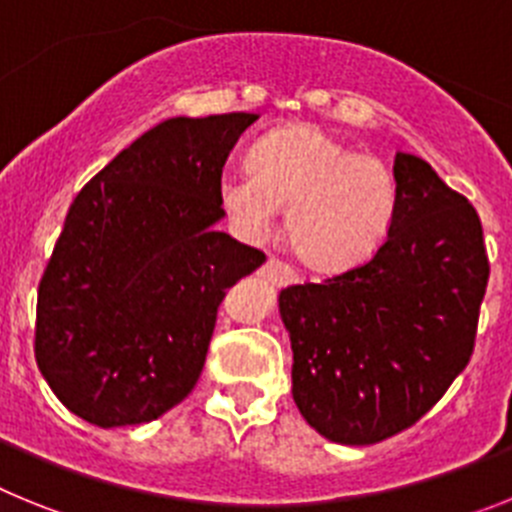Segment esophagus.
Instances as JSON below:
<instances>
[{"label":"esophagus","instance_id":"esophagus-1","mask_svg":"<svg viewBox=\"0 0 512 512\" xmlns=\"http://www.w3.org/2000/svg\"><path fill=\"white\" fill-rule=\"evenodd\" d=\"M261 277H264L266 282L277 284V287H284V284L297 282V271L289 264H284V261L269 259L264 266H261Z\"/></svg>","mask_w":512,"mask_h":512}]
</instances>
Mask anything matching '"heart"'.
Listing matches in <instances>:
<instances>
[{
  "instance_id": "1",
  "label": "heart",
  "mask_w": 512,
  "mask_h": 512,
  "mask_svg": "<svg viewBox=\"0 0 512 512\" xmlns=\"http://www.w3.org/2000/svg\"><path fill=\"white\" fill-rule=\"evenodd\" d=\"M395 179L374 156L315 125L271 133L251 151V171L220 179V202L246 238H266L287 212L292 251L310 269L338 271L366 259L390 230Z\"/></svg>"
}]
</instances>
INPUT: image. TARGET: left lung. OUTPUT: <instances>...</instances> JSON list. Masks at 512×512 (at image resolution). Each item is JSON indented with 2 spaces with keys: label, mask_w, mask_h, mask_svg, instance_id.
I'll use <instances>...</instances> for the list:
<instances>
[{
  "label": "left lung",
  "mask_w": 512,
  "mask_h": 512,
  "mask_svg": "<svg viewBox=\"0 0 512 512\" xmlns=\"http://www.w3.org/2000/svg\"><path fill=\"white\" fill-rule=\"evenodd\" d=\"M395 215L372 259L279 292L292 397L328 441L369 446L418 423L469 364L485 297L482 223L413 153L395 156Z\"/></svg>",
  "instance_id": "left-lung-1"
}]
</instances>
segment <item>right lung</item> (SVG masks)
<instances>
[{
  "mask_svg": "<svg viewBox=\"0 0 512 512\" xmlns=\"http://www.w3.org/2000/svg\"><path fill=\"white\" fill-rule=\"evenodd\" d=\"M256 120H164L71 202L38 287L35 359L81 420L151 423L194 390L225 289L266 261L215 230L223 166Z\"/></svg>",
  "mask_w": 512,
  "mask_h": 512,
  "instance_id": "obj_1",
  "label": "right lung"
}]
</instances>
